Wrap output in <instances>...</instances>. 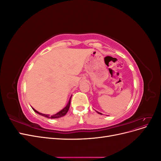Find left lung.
<instances>
[{
	"label": "left lung",
	"mask_w": 161,
	"mask_h": 161,
	"mask_svg": "<svg viewBox=\"0 0 161 161\" xmlns=\"http://www.w3.org/2000/svg\"><path fill=\"white\" fill-rule=\"evenodd\" d=\"M98 114H101V115H102V114H101V113H99V112H98Z\"/></svg>",
	"instance_id": "left-lung-1"
}]
</instances>
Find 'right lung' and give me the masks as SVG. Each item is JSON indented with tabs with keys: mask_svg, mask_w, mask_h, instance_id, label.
Here are the masks:
<instances>
[{
	"mask_svg": "<svg viewBox=\"0 0 161 161\" xmlns=\"http://www.w3.org/2000/svg\"><path fill=\"white\" fill-rule=\"evenodd\" d=\"M70 99H71V98H70ZM70 101H69V103L67 104V105L65 107V108H64V109H62L60 111L58 112V113H57V114H54V115H52L43 114L40 113V112H38V111H36V109H34L33 108V111H34L36 112L37 114H40V115H42V116H44V117H46V118H51V119L59 118H61V117H62V116L65 115L67 114V112H68V111H69V108H70Z\"/></svg>",
	"mask_w": 161,
	"mask_h": 161,
	"instance_id": "obj_1",
	"label": "right lung"
}]
</instances>
